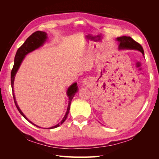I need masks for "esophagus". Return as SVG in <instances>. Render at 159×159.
Instances as JSON below:
<instances>
[{
  "label": "esophagus",
  "instance_id": "esophagus-1",
  "mask_svg": "<svg viewBox=\"0 0 159 159\" xmlns=\"http://www.w3.org/2000/svg\"><path fill=\"white\" fill-rule=\"evenodd\" d=\"M88 81H89V80H88V78H85V79L84 80V83L85 84H88Z\"/></svg>",
  "mask_w": 159,
  "mask_h": 159
}]
</instances>
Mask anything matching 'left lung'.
<instances>
[{"label": "left lung", "instance_id": "1", "mask_svg": "<svg viewBox=\"0 0 159 159\" xmlns=\"http://www.w3.org/2000/svg\"><path fill=\"white\" fill-rule=\"evenodd\" d=\"M119 42V49H133L140 51L144 55V50L139 43L129 36H121L117 38Z\"/></svg>", "mask_w": 159, "mask_h": 159}]
</instances>
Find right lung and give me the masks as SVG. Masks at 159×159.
Wrapping results in <instances>:
<instances>
[{"instance_id":"1","label":"right lung","mask_w":159,"mask_h":159,"mask_svg":"<svg viewBox=\"0 0 159 159\" xmlns=\"http://www.w3.org/2000/svg\"><path fill=\"white\" fill-rule=\"evenodd\" d=\"M47 34L44 32H42V31H36L35 32H34L33 34L28 37L26 40L25 42V43L19 48L18 49L17 52H16V54L15 56V57H14V66H13V68L12 69L11 71V87H12V95H13V98H14V103H15L16 108L18 109V111L20 112V113L22 115V116L25 117L27 121H29L30 123H32L34 125H35L38 127H39L38 126L36 125L35 124H34L33 123H32L31 121H30L29 120H28L26 117L25 116V115L23 114V113L21 111V110L20 109V108L18 107L17 103L16 102V99L15 98H14V92H13V85H14V76H15L16 72L19 68V67H20V64H21V62L22 61L23 59L25 58V56L28 54V53L34 50L35 49L38 48H39L40 46H42L43 44V43H44L46 39V36ZM78 91V85H77V83H74V84H72L70 87L68 88V91H67V94H68V97H69V103H68V109H67V111L64 117L62 119V121H61L60 123H58L56 125L52 127H50L48 129H54V128H56L57 127H59L60 125H61L63 123L65 120L66 119L67 117H68V114L69 113V111L70 109V105H71V100L73 99L74 95L75 94V93L77 91Z\"/></svg>"}]
</instances>
